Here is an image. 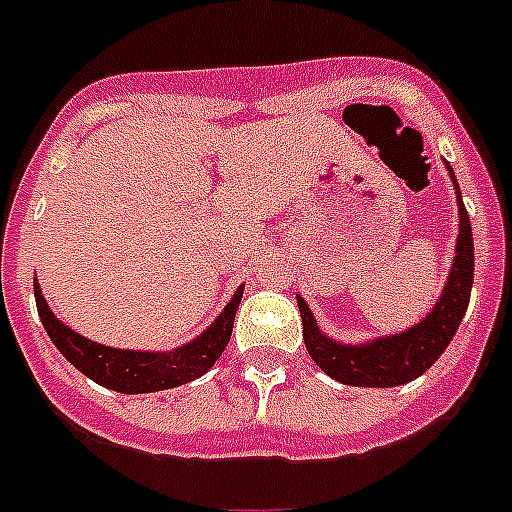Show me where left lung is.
Returning <instances> with one entry per match:
<instances>
[{
	"mask_svg": "<svg viewBox=\"0 0 512 512\" xmlns=\"http://www.w3.org/2000/svg\"><path fill=\"white\" fill-rule=\"evenodd\" d=\"M447 170L452 175L459 200L457 256H454L442 297L419 325L391 337H375L363 345H342V342L322 335L312 309L307 307L302 297H297L309 358L335 381L363 388L403 386L437 363L439 355L452 342L457 327L462 325V317L467 312V304H470L472 279H475V246H472L470 215L464 210L457 177H454L449 164Z\"/></svg>",
	"mask_w": 512,
	"mask_h": 512,
	"instance_id": "obj_1",
	"label": "left lung"
}]
</instances>
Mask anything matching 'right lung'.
<instances>
[{
	"mask_svg": "<svg viewBox=\"0 0 512 512\" xmlns=\"http://www.w3.org/2000/svg\"><path fill=\"white\" fill-rule=\"evenodd\" d=\"M241 297L243 287H238L231 302L225 304L223 312L218 314V320L203 335L182 345V348L170 350V353H139V350L106 348L101 342H93L70 330L68 325H63L50 312L48 302L40 292V284L35 279L37 312H40L42 327L50 335V340L55 342V348L65 355L68 363H73L98 386L119 393L164 391V388H175L182 386V383L195 381L205 370L213 368V363L220 358V353L231 340L233 320H236Z\"/></svg>",
	"mask_w": 512,
	"mask_h": 512,
	"instance_id": "obj_1",
	"label": "right lung"
}]
</instances>
